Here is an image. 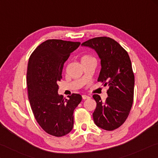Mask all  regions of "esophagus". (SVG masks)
Wrapping results in <instances>:
<instances>
[{
	"label": "esophagus",
	"mask_w": 158,
	"mask_h": 158,
	"mask_svg": "<svg viewBox=\"0 0 158 158\" xmlns=\"http://www.w3.org/2000/svg\"><path fill=\"white\" fill-rule=\"evenodd\" d=\"M82 98L84 99V100H86V99L89 98V96H88L87 95H82Z\"/></svg>",
	"instance_id": "34e87169"
}]
</instances>
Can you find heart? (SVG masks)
Here are the masks:
<instances>
[{"instance_id": "heart-1", "label": "heart", "mask_w": 158, "mask_h": 158, "mask_svg": "<svg viewBox=\"0 0 158 158\" xmlns=\"http://www.w3.org/2000/svg\"><path fill=\"white\" fill-rule=\"evenodd\" d=\"M89 57V56H88V55H85V56H83L82 57Z\"/></svg>"}]
</instances>
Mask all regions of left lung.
<instances>
[{"label":"left lung","mask_w":158,"mask_h":158,"mask_svg":"<svg viewBox=\"0 0 158 158\" xmlns=\"http://www.w3.org/2000/svg\"><path fill=\"white\" fill-rule=\"evenodd\" d=\"M82 46L94 49L101 59L98 82L106 86L108 97L105 102L94 94L96 107L93 113L96 126L106 131L117 129L125 122L134 99L135 76L128 52L113 39L98 37L85 41Z\"/></svg>","instance_id":"8db88e82"}]
</instances>
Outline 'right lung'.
I'll return each mask as SVG.
<instances>
[{
  "label": "right lung",
  "instance_id": "right-lung-1",
  "mask_svg": "<svg viewBox=\"0 0 158 158\" xmlns=\"http://www.w3.org/2000/svg\"><path fill=\"white\" fill-rule=\"evenodd\" d=\"M81 44L78 41L48 40L30 55L27 70V87L30 107L41 128L55 137L71 131L73 111L82 101L78 94L69 99L57 93L64 64Z\"/></svg>",
  "mask_w": 158,
  "mask_h": 158
}]
</instances>
